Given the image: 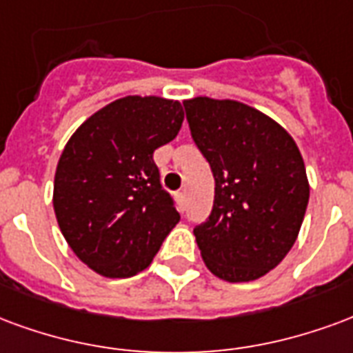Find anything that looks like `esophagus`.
<instances>
[{
	"label": "esophagus",
	"instance_id": "34e87169",
	"mask_svg": "<svg viewBox=\"0 0 353 353\" xmlns=\"http://www.w3.org/2000/svg\"><path fill=\"white\" fill-rule=\"evenodd\" d=\"M176 203H179L180 210H184V203H186V192L184 190L176 192Z\"/></svg>",
	"mask_w": 353,
	"mask_h": 353
}]
</instances>
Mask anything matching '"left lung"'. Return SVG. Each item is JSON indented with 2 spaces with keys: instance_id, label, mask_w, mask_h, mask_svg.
Returning a JSON list of instances; mask_svg holds the SVG:
<instances>
[{
  "instance_id": "obj_1",
  "label": "left lung",
  "mask_w": 353,
  "mask_h": 353,
  "mask_svg": "<svg viewBox=\"0 0 353 353\" xmlns=\"http://www.w3.org/2000/svg\"><path fill=\"white\" fill-rule=\"evenodd\" d=\"M192 139L214 176V205L194 235L207 269L250 282L292 250L308 205L305 161L288 131L233 99L184 101Z\"/></svg>"
}]
</instances>
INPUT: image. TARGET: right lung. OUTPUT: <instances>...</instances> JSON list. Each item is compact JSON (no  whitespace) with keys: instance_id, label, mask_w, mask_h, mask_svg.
I'll use <instances>...</instances> for the list:
<instances>
[{"instance_id":"add662e5","label":"right lung","mask_w":353,"mask_h":353,"mask_svg":"<svg viewBox=\"0 0 353 353\" xmlns=\"http://www.w3.org/2000/svg\"><path fill=\"white\" fill-rule=\"evenodd\" d=\"M184 110L156 95L109 103L74 131L54 176L61 235L97 274L145 271L180 214L159 184L154 150L179 135Z\"/></svg>"}]
</instances>
